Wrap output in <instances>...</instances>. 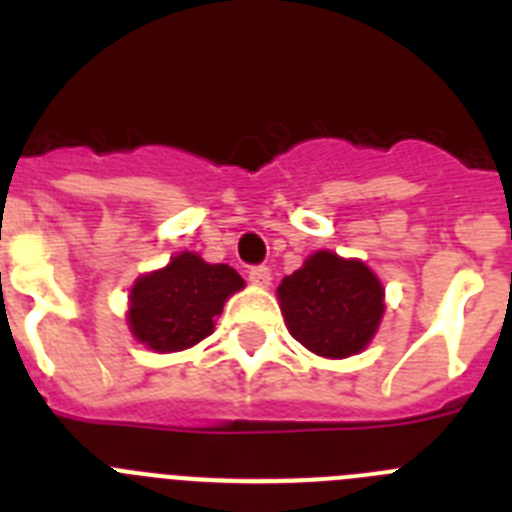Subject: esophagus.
Here are the masks:
<instances>
[{
    "label": "esophagus",
    "mask_w": 512,
    "mask_h": 512,
    "mask_svg": "<svg viewBox=\"0 0 512 512\" xmlns=\"http://www.w3.org/2000/svg\"><path fill=\"white\" fill-rule=\"evenodd\" d=\"M248 279H251V284H256V287H269L271 284L269 266H253V269L248 271Z\"/></svg>",
    "instance_id": "34e87169"
}]
</instances>
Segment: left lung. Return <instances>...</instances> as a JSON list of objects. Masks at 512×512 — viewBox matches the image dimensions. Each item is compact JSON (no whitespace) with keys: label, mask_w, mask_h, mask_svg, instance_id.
<instances>
[{"label":"left lung","mask_w":512,"mask_h":512,"mask_svg":"<svg viewBox=\"0 0 512 512\" xmlns=\"http://www.w3.org/2000/svg\"><path fill=\"white\" fill-rule=\"evenodd\" d=\"M287 330L323 359L361 354L377 336L384 287L364 261L315 251L277 287Z\"/></svg>","instance_id":"1"}]
</instances>
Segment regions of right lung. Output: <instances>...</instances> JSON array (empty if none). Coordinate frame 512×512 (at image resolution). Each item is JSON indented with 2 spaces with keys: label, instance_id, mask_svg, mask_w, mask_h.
Returning a JSON list of instances; mask_svg holds the SVG:
<instances>
[{
  "label": "right lung",
  "instance_id": "obj_1",
  "mask_svg": "<svg viewBox=\"0 0 512 512\" xmlns=\"http://www.w3.org/2000/svg\"><path fill=\"white\" fill-rule=\"evenodd\" d=\"M243 287L233 266L207 264L192 251L176 253L164 269L148 271L130 287V333L156 354L197 346L215 330L225 300Z\"/></svg>",
  "mask_w": 512,
  "mask_h": 512
}]
</instances>
